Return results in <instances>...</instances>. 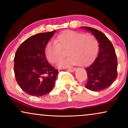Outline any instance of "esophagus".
Instances as JSON below:
<instances>
[{"instance_id":"34e87169","label":"esophagus","mask_w":128,"mask_h":128,"mask_svg":"<svg viewBox=\"0 0 128 128\" xmlns=\"http://www.w3.org/2000/svg\"><path fill=\"white\" fill-rule=\"evenodd\" d=\"M68 71H70V72H74V71H75L76 68H68Z\"/></svg>"}]
</instances>
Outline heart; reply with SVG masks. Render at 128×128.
<instances>
[{
    "mask_svg": "<svg viewBox=\"0 0 128 128\" xmlns=\"http://www.w3.org/2000/svg\"><path fill=\"white\" fill-rule=\"evenodd\" d=\"M98 42L91 34L73 30H66L56 36L55 42H49L46 46L45 55L52 64L59 62L65 56L63 51H67V59L60 63V67H68L80 63L85 65L90 62L96 55Z\"/></svg>",
    "mask_w": 128,
    "mask_h": 128,
    "instance_id": "heart-1",
    "label": "heart"
}]
</instances>
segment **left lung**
<instances>
[{
    "label": "left lung",
    "mask_w": 128,
    "mask_h": 128,
    "mask_svg": "<svg viewBox=\"0 0 128 128\" xmlns=\"http://www.w3.org/2000/svg\"><path fill=\"white\" fill-rule=\"evenodd\" d=\"M96 37L99 44V52L96 58L86 67L88 76L86 88L98 92L110 86L117 76V60L115 50L106 36L99 30L84 26Z\"/></svg>",
    "instance_id": "1"
}]
</instances>
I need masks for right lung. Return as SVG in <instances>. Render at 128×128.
Instances as JSON below:
<instances>
[{"label": "right lung", "instance_id": "add662e5", "mask_svg": "<svg viewBox=\"0 0 128 128\" xmlns=\"http://www.w3.org/2000/svg\"><path fill=\"white\" fill-rule=\"evenodd\" d=\"M56 30L39 33L26 40L16 51L14 74L28 94L42 96L54 88L58 72L48 62L45 48Z\"/></svg>", "mask_w": 128, "mask_h": 128}]
</instances>
